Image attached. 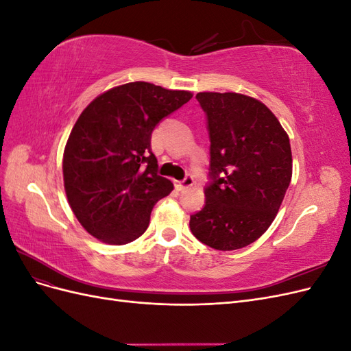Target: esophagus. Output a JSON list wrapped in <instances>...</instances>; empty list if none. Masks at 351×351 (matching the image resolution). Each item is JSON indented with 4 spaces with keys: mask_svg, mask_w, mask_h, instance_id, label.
<instances>
[{
    "mask_svg": "<svg viewBox=\"0 0 351 351\" xmlns=\"http://www.w3.org/2000/svg\"><path fill=\"white\" fill-rule=\"evenodd\" d=\"M193 177L192 176H186L184 180H182V182H176V189L178 190V192H183L184 189H189L193 186Z\"/></svg>",
    "mask_w": 351,
    "mask_h": 351,
    "instance_id": "esophagus-1",
    "label": "esophagus"
}]
</instances>
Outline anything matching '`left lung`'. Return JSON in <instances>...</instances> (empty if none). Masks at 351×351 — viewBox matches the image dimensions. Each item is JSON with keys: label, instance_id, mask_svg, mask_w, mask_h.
I'll return each mask as SVG.
<instances>
[{"label": "left lung", "instance_id": "obj_1", "mask_svg": "<svg viewBox=\"0 0 351 351\" xmlns=\"http://www.w3.org/2000/svg\"><path fill=\"white\" fill-rule=\"evenodd\" d=\"M210 139L205 206L190 217L193 236L236 250L269 228L291 182L289 134L261 101L236 92H199Z\"/></svg>", "mask_w": 351, "mask_h": 351}]
</instances>
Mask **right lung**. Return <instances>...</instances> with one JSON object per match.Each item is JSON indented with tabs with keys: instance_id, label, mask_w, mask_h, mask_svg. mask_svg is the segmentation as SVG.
<instances>
[{
	"instance_id": "right-lung-1",
	"label": "right lung",
	"mask_w": 351,
	"mask_h": 351,
	"mask_svg": "<svg viewBox=\"0 0 351 351\" xmlns=\"http://www.w3.org/2000/svg\"><path fill=\"white\" fill-rule=\"evenodd\" d=\"M192 97L132 82L101 93L83 110L64 147L62 177L73 214L90 236L125 244L146 231L152 208L174 189L156 173L151 134Z\"/></svg>"
}]
</instances>
